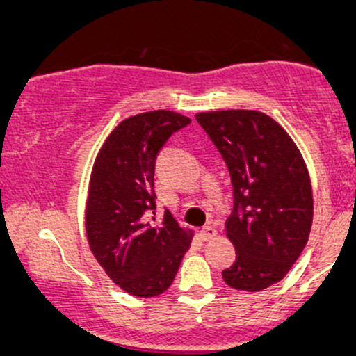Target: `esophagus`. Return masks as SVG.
<instances>
[{
  "label": "esophagus",
  "instance_id": "1",
  "mask_svg": "<svg viewBox=\"0 0 356 356\" xmlns=\"http://www.w3.org/2000/svg\"><path fill=\"white\" fill-rule=\"evenodd\" d=\"M218 236V231H216V227L212 226H204L201 229V238L202 241H209L212 238H216Z\"/></svg>",
  "mask_w": 356,
  "mask_h": 356
}]
</instances>
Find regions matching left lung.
<instances>
[{"instance_id": "left-lung-1", "label": "left lung", "mask_w": 356, "mask_h": 356, "mask_svg": "<svg viewBox=\"0 0 356 356\" xmlns=\"http://www.w3.org/2000/svg\"><path fill=\"white\" fill-rule=\"evenodd\" d=\"M231 174L234 207L226 220L236 261L224 269L231 288L261 291L286 276L308 243L313 192L291 137L256 110L195 115Z\"/></svg>"}]
</instances>
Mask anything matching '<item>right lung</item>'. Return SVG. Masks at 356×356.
Returning a JSON list of instances; mask_svg holds the SVG:
<instances>
[{
	"instance_id": "add662e5",
	"label": "right lung",
	"mask_w": 356,
	"mask_h": 356,
	"mask_svg": "<svg viewBox=\"0 0 356 356\" xmlns=\"http://www.w3.org/2000/svg\"><path fill=\"white\" fill-rule=\"evenodd\" d=\"M191 118L154 110L122 120L93 164L85 227L93 256L129 295L150 298L172 284L192 232L165 209L155 216V159Z\"/></svg>"
}]
</instances>
